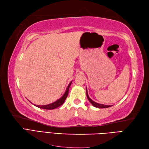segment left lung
I'll list each match as a JSON object with an SVG mask.
<instances>
[{"label":"left lung","mask_w":149,"mask_h":149,"mask_svg":"<svg viewBox=\"0 0 149 149\" xmlns=\"http://www.w3.org/2000/svg\"><path fill=\"white\" fill-rule=\"evenodd\" d=\"M86 97L88 98V100L90 101V102L91 103L94 107H97V108H107V107H111L112 106H107V105H104V104H99V103H97L95 102H94L93 100H92L89 97L88 95V93H87V89L86 88Z\"/></svg>","instance_id":"8db88e82"}]
</instances>
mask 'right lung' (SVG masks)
I'll return each mask as SVG.
<instances>
[{
  "label": "right lung",
  "mask_w": 149,
  "mask_h": 149,
  "mask_svg": "<svg viewBox=\"0 0 149 149\" xmlns=\"http://www.w3.org/2000/svg\"><path fill=\"white\" fill-rule=\"evenodd\" d=\"M71 83H72V81H71L70 83V84L68 85L66 92H65V93H64V95H63V97H61L59 99H58L57 100H56V102H54L51 103L50 104H48V105H45V106H38V105H35V106H37V107H39V108L43 109H48V110H52V109H56L58 107L61 106V105L63 104L65 100H66V97L68 95L69 88H70Z\"/></svg>",
  "instance_id": "right-lung-1"
}]
</instances>
